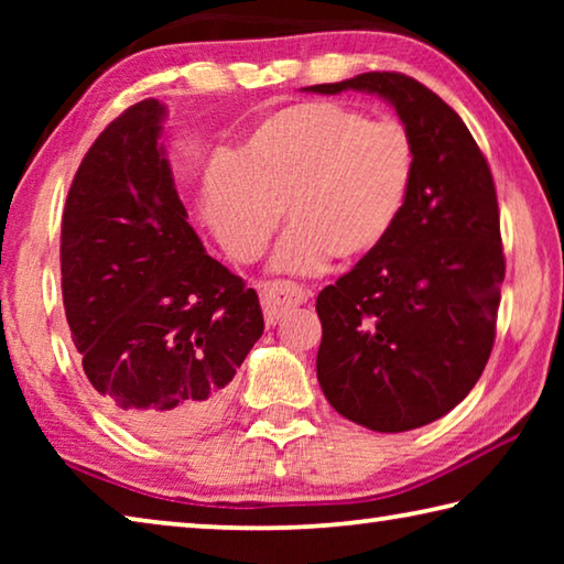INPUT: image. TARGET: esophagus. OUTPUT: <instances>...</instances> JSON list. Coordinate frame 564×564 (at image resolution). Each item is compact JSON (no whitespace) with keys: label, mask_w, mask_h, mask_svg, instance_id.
Segmentation results:
<instances>
[{"label":"esophagus","mask_w":564,"mask_h":564,"mask_svg":"<svg viewBox=\"0 0 564 564\" xmlns=\"http://www.w3.org/2000/svg\"><path fill=\"white\" fill-rule=\"evenodd\" d=\"M261 293V305L265 313V321L273 323L279 321L285 311L293 308V305H303L311 299V291L303 289L299 283L291 281H273V283H263L259 285Z\"/></svg>","instance_id":"1"}]
</instances>
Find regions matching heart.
Masks as SVG:
<instances>
[{"instance_id": "heart-1", "label": "heart", "mask_w": 564, "mask_h": 564, "mask_svg": "<svg viewBox=\"0 0 564 564\" xmlns=\"http://www.w3.org/2000/svg\"><path fill=\"white\" fill-rule=\"evenodd\" d=\"M415 149L398 121H368L333 101L265 117L204 188V214L238 261L269 246L285 212L293 228L273 256L281 271L352 263L383 246L405 212Z\"/></svg>"}]
</instances>
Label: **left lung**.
<instances>
[{
	"label": "left lung",
	"instance_id": "left-lung-1",
	"mask_svg": "<svg viewBox=\"0 0 564 564\" xmlns=\"http://www.w3.org/2000/svg\"><path fill=\"white\" fill-rule=\"evenodd\" d=\"M378 94L415 149L388 241L318 293V383L376 433L427 425L460 403L495 343L505 256L488 161L463 119L413 76L368 72L305 91Z\"/></svg>",
	"mask_w": 564,
	"mask_h": 564
}]
</instances>
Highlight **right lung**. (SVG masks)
<instances>
[{"label":"right lung","mask_w":564,"mask_h":564,"mask_svg":"<svg viewBox=\"0 0 564 564\" xmlns=\"http://www.w3.org/2000/svg\"><path fill=\"white\" fill-rule=\"evenodd\" d=\"M164 117L156 99L133 104L84 156L62 218V295L104 405L144 437H186L221 415L263 313L186 221Z\"/></svg>","instance_id":"obj_1"}]
</instances>
